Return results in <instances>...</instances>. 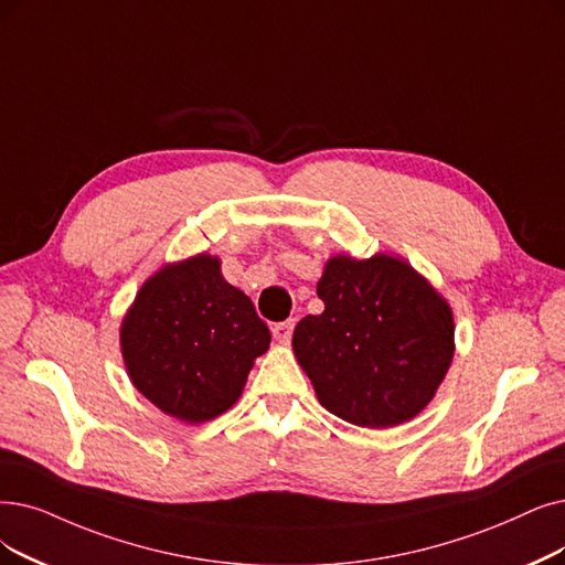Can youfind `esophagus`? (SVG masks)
Returning a JSON list of instances; mask_svg holds the SVG:
<instances>
[{
  "instance_id": "1",
  "label": "esophagus",
  "mask_w": 565,
  "mask_h": 565,
  "mask_svg": "<svg viewBox=\"0 0 565 565\" xmlns=\"http://www.w3.org/2000/svg\"><path fill=\"white\" fill-rule=\"evenodd\" d=\"M270 331H274V338L278 343L287 345L291 341V331H295V320H287V322H278L270 327Z\"/></svg>"
}]
</instances>
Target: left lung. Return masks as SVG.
Returning <instances> with one entry per match:
<instances>
[{"mask_svg": "<svg viewBox=\"0 0 565 565\" xmlns=\"http://www.w3.org/2000/svg\"><path fill=\"white\" fill-rule=\"evenodd\" d=\"M322 315H306L291 348L329 413L392 428L434 401L455 356L447 299L398 255H333L318 282Z\"/></svg>", "mask_w": 565, "mask_h": 565, "instance_id": "left-lung-1", "label": "left lung"}]
</instances>
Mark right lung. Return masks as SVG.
<instances>
[{
	"mask_svg": "<svg viewBox=\"0 0 565 565\" xmlns=\"http://www.w3.org/2000/svg\"><path fill=\"white\" fill-rule=\"evenodd\" d=\"M220 264L209 253L164 264L141 285L120 324L131 385L185 424L227 413L270 343L250 297L224 280Z\"/></svg>",
	"mask_w": 565,
	"mask_h": 565,
	"instance_id": "1",
	"label": "right lung"
}]
</instances>
